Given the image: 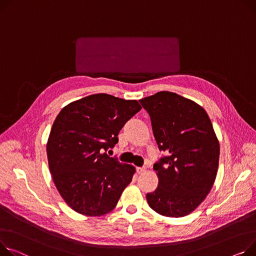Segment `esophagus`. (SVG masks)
<instances>
[{
	"mask_svg": "<svg viewBox=\"0 0 256 256\" xmlns=\"http://www.w3.org/2000/svg\"><path fill=\"white\" fill-rule=\"evenodd\" d=\"M145 171H146L145 168H137L138 174H143V173H145Z\"/></svg>",
	"mask_w": 256,
	"mask_h": 256,
	"instance_id": "34e87169",
	"label": "esophagus"
}]
</instances>
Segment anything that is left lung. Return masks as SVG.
I'll list each match as a JSON object with an SVG mask.
<instances>
[{
    "label": "left lung",
    "instance_id": "1",
    "mask_svg": "<svg viewBox=\"0 0 256 256\" xmlns=\"http://www.w3.org/2000/svg\"><path fill=\"white\" fill-rule=\"evenodd\" d=\"M166 156L153 164L158 188L146 194L149 207L166 217L194 211L214 184L219 142L202 107L175 92H160L139 100Z\"/></svg>",
    "mask_w": 256,
    "mask_h": 256
}]
</instances>
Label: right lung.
Returning <instances> with one entry per match:
<instances>
[{
  "label": "right lung",
  "instance_id": "1",
  "mask_svg": "<svg viewBox=\"0 0 256 256\" xmlns=\"http://www.w3.org/2000/svg\"><path fill=\"white\" fill-rule=\"evenodd\" d=\"M140 110L136 100L96 94L72 102L56 116L46 147L48 166L56 190L74 211L102 216L116 207L136 170L106 151Z\"/></svg>",
  "mask_w": 256,
  "mask_h": 256
}]
</instances>
